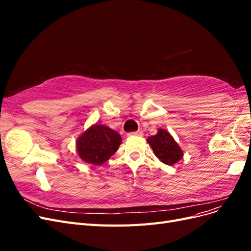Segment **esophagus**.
<instances>
[{
    "mask_svg": "<svg viewBox=\"0 0 251 251\" xmlns=\"http://www.w3.org/2000/svg\"><path fill=\"white\" fill-rule=\"evenodd\" d=\"M128 135H130V136H132V135H134V136H142L143 133L141 131H137V132H134V133H130Z\"/></svg>",
    "mask_w": 251,
    "mask_h": 251,
    "instance_id": "esophagus-1",
    "label": "esophagus"
}]
</instances>
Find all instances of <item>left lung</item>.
Listing matches in <instances>:
<instances>
[{
    "instance_id": "8db88e82",
    "label": "left lung",
    "mask_w": 251,
    "mask_h": 251,
    "mask_svg": "<svg viewBox=\"0 0 251 251\" xmlns=\"http://www.w3.org/2000/svg\"><path fill=\"white\" fill-rule=\"evenodd\" d=\"M147 141L153 149L155 156L164 164L174 165L183 157V151L173 136L163 128H159L157 134L151 136Z\"/></svg>"
}]
</instances>
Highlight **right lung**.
Returning <instances> with one entry per match:
<instances>
[{
	"label": "right lung",
	"instance_id": "right-lung-1",
	"mask_svg": "<svg viewBox=\"0 0 251 251\" xmlns=\"http://www.w3.org/2000/svg\"><path fill=\"white\" fill-rule=\"evenodd\" d=\"M121 136L103 125H93L76 140L78 156L83 161L100 165L115 154L121 143Z\"/></svg>",
	"mask_w": 251,
	"mask_h": 251
}]
</instances>
